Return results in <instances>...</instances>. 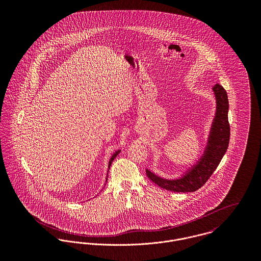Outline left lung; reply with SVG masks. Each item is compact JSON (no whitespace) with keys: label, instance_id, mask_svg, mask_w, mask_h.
<instances>
[{"label":"left lung","instance_id":"8db88e82","mask_svg":"<svg viewBox=\"0 0 261 261\" xmlns=\"http://www.w3.org/2000/svg\"><path fill=\"white\" fill-rule=\"evenodd\" d=\"M213 90L216 96L217 110L204 155L183 178L178 180H166L147 170V176L152 183L172 192H195L209 180L220 164L228 149L230 139V124L228 121L229 103L227 92L222 85L217 83Z\"/></svg>","mask_w":261,"mask_h":261}]
</instances>
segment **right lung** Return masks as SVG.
Returning <instances> with one entry per match:
<instances>
[{"instance_id":"1","label":"right lung","mask_w":261,"mask_h":261,"mask_svg":"<svg viewBox=\"0 0 261 261\" xmlns=\"http://www.w3.org/2000/svg\"><path fill=\"white\" fill-rule=\"evenodd\" d=\"M119 151H120V150H117V151H115V152L112 154V158H111V160H110V163H109V172H110V168H111V166H112V161H113V160L115 159V156L119 153ZM107 181H108V177H107Z\"/></svg>"}]
</instances>
